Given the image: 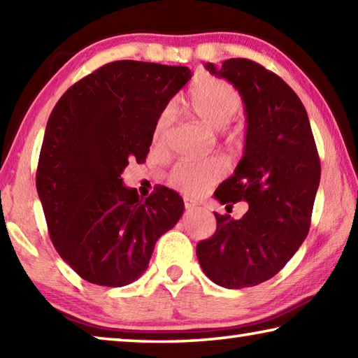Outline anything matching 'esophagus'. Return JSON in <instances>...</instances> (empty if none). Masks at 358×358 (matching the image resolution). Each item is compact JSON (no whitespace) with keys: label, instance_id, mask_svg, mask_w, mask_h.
Masks as SVG:
<instances>
[{"label":"esophagus","instance_id":"34e87169","mask_svg":"<svg viewBox=\"0 0 358 358\" xmlns=\"http://www.w3.org/2000/svg\"><path fill=\"white\" fill-rule=\"evenodd\" d=\"M197 202L196 201H192V199H189V197H185V207H186V210H194V208H197Z\"/></svg>","mask_w":358,"mask_h":358}]
</instances>
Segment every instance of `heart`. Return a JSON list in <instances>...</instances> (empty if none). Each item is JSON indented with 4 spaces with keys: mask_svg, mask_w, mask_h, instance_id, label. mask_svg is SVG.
<instances>
[{
    "mask_svg": "<svg viewBox=\"0 0 358 358\" xmlns=\"http://www.w3.org/2000/svg\"><path fill=\"white\" fill-rule=\"evenodd\" d=\"M241 104L243 101L237 90L220 78H203L194 85L185 101L186 110L210 129H222L227 126L240 112ZM173 120L175 110L172 106H167L157 117L153 128V143L157 148L166 145ZM226 171L227 162L221 156L183 159L172 167L167 181L173 189L186 196H201L216 185Z\"/></svg>",
    "mask_w": 358,
    "mask_h": 358,
    "instance_id": "1",
    "label": "heart"
}]
</instances>
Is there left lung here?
Segmentation results:
<instances>
[{"label":"left lung","mask_w":358,"mask_h":358,"mask_svg":"<svg viewBox=\"0 0 358 358\" xmlns=\"http://www.w3.org/2000/svg\"><path fill=\"white\" fill-rule=\"evenodd\" d=\"M205 68L238 90L246 115L243 156L215 196L250 208L240 220L215 213L216 232L199 241L197 259L217 286H257L292 259L310 230L320 181L316 142L305 107L281 77L245 58Z\"/></svg>","instance_id":"1"}]
</instances>
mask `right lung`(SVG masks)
<instances>
[{
  "mask_svg": "<svg viewBox=\"0 0 358 358\" xmlns=\"http://www.w3.org/2000/svg\"><path fill=\"white\" fill-rule=\"evenodd\" d=\"M191 76L186 66L121 59L72 85L53 107L36 187L53 246L85 281H136L183 215L175 191L159 186L141 199L121 173L129 161L145 162L157 117Z\"/></svg>",
  "mask_w": 358,
  "mask_h": 358,
  "instance_id": "obj_1",
  "label": "right lung"
}]
</instances>
